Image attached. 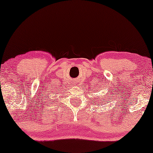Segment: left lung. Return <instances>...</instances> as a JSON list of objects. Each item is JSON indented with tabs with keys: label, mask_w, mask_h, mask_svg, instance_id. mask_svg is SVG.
Returning <instances> with one entry per match:
<instances>
[{
	"label": "left lung",
	"mask_w": 153,
	"mask_h": 153,
	"mask_svg": "<svg viewBox=\"0 0 153 153\" xmlns=\"http://www.w3.org/2000/svg\"><path fill=\"white\" fill-rule=\"evenodd\" d=\"M103 100H104V99H103Z\"/></svg>",
	"instance_id": "left-lung-1"
}]
</instances>
